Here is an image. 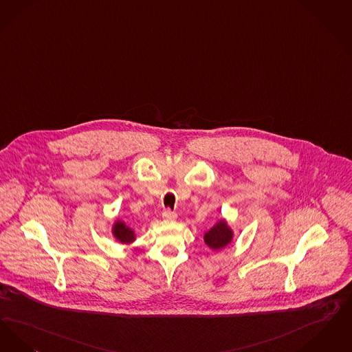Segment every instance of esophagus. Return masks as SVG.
Returning a JSON list of instances; mask_svg holds the SVG:
<instances>
[{
  "mask_svg": "<svg viewBox=\"0 0 352 352\" xmlns=\"http://www.w3.org/2000/svg\"><path fill=\"white\" fill-rule=\"evenodd\" d=\"M176 217H177V214L175 212L169 210V209L163 212V219H166V221H175Z\"/></svg>",
  "mask_w": 352,
  "mask_h": 352,
  "instance_id": "obj_1",
  "label": "esophagus"
}]
</instances>
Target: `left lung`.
<instances>
[{"label": "left lung", "mask_w": 352, "mask_h": 352, "mask_svg": "<svg viewBox=\"0 0 352 352\" xmlns=\"http://www.w3.org/2000/svg\"><path fill=\"white\" fill-rule=\"evenodd\" d=\"M232 236H234V232L230 229L228 222L225 219H221L212 229L205 232L204 241L212 250L218 251L229 245L232 241Z\"/></svg>", "instance_id": "8db88e82"}]
</instances>
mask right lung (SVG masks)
Here are the masks:
<instances>
[{
  "label": "right lung",
  "mask_w": 352,
  "mask_h": 352,
  "mask_svg": "<svg viewBox=\"0 0 352 352\" xmlns=\"http://www.w3.org/2000/svg\"><path fill=\"white\" fill-rule=\"evenodd\" d=\"M113 235L120 243H123V245H130L135 241L134 230L130 229L123 221H120V219H117L113 225Z\"/></svg>",
  "instance_id": "obj_1"
}]
</instances>
